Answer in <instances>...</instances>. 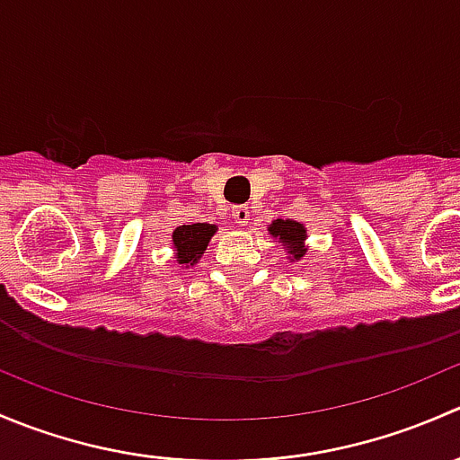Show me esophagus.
<instances>
[{
  "label": "esophagus",
  "instance_id": "esophagus-1",
  "mask_svg": "<svg viewBox=\"0 0 460 460\" xmlns=\"http://www.w3.org/2000/svg\"><path fill=\"white\" fill-rule=\"evenodd\" d=\"M231 216H234V220L238 222L240 226H244L249 222V207H235Z\"/></svg>",
  "mask_w": 460,
  "mask_h": 460
}]
</instances>
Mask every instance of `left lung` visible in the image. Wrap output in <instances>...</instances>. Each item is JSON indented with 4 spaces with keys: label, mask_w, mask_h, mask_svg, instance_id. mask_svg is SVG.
Instances as JSON below:
<instances>
[{
    "label": "left lung",
    "mask_w": 460,
    "mask_h": 460,
    "mask_svg": "<svg viewBox=\"0 0 460 460\" xmlns=\"http://www.w3.org/2000/svg\"><path fill=\"white\" fill-rule=\"evenodd\" d=\"M273 238H280L282 244H287L289 253L296 260H300L305 256V247H303V240L307 238L305 234V226L300 222L294 220H276L271 226H269Z\"/></svg>",
    "instance_id": "obj_1"
}]
</instances>
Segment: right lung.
Wrapping results in <instances>:
<instances>
[{
	"mask_svg": "<svg viewBox=\"0 0 460 460\" xmlns=\"http://www.w3.org/2000/svg\"><path fill=\"white\" fill-rule=\"evenodd\" d=\"M213 234H216V225H204V222L178 226L173 231V244L180 264L198 262Z\"/></svg>",
	"mask_w": 460,
	"mask_h": 460,
	"instance_id": "add662e5",
	"label": "right lung"
}]
</instances>
